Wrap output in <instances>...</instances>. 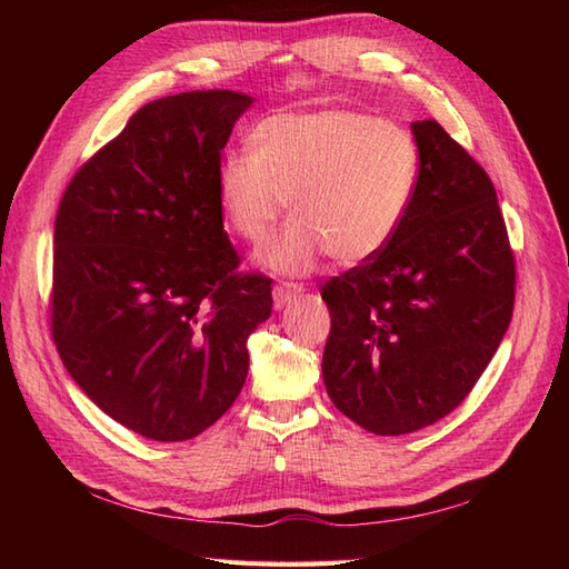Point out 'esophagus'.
Masks as SVG:
<instances>
[{
	"label": "esophagus",
	"instance_id": "1",
	"mask_svg": "<svg viewBox=\"0 0 569 569\" xmlns=\"http://www.w3.org/2000/svg\"><path fill=\"white\" fill-rule=\"evenodd\" d=\"M300 293H303V288L296 286V283H283V286H276L273 288V308L281 310L286 308L291 300H296Z\"/></svg>",
	"mask_w": 569,
	"mask_h": 569
}]
</instances>
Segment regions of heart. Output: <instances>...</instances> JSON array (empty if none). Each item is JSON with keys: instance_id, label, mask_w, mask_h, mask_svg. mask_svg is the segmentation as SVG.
I'll list each match as a JSON object with an SVG mask.
<instances>
[{"instance_id": "b5f03b06", "label": "heart", "mask_w": 569, "mask_h": 569, "mask_svg": "<svg viewBox=\"0 0 569 569\" xmlns=\"http://www.w3.org/2000/svg\"><path fill=\"white\" fill-rule=\"evenodd\" d=\"M420 151L391 119L352 110L281 112L249 134V153L217 166L214 192L229 232L249 244L293 220L259 253L263 269L303 276L325 253L342 263L373 259L391 244L413 204Z\"/></svg>"}]
</instances>
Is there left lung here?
<instances>
[{
    "label": "left lung",
    "instance_id": "8db88e82",
    "mask_svg": "<svg viewBox=\"0 0 569 569\" xmlns=\"http://www.w3.org/2000/svg\"><path fill=\"white\" fill-rule=\"evenodd\" d=\"M413 204L393 241L330 278L322 379L337 410L377 435L416 432L465 401L509 330L516 266L497 190L435 122Z\"/></svg>",
    "mask_w": 569,
    "mask_h": 569
}]
</instances>
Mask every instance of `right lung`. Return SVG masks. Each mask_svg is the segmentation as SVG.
Listing matches in <instances>:
<instances>
[{"instance_id":"right-lung-1","label":"right lung","mask_w":569,"mask_h":569,"mask_svg":"<svg viewBox=\"0 0 569 569\" xmlns=\"http://www.w3.org/2000/svg\"><path fill=\"white\" fill-rule=\"evenodd\" d=\"M253 98L149 102L70 180L53 229V342L84 396L159 442L190 440L237 401L271 281L237 273L214 176Z\"/></svg>"}]
</instances>
